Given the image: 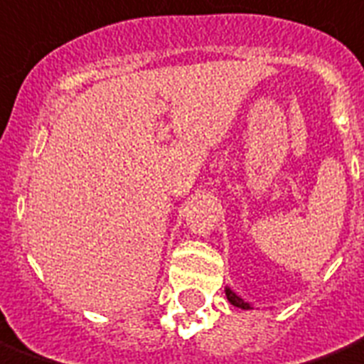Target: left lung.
Instances as JSON below:
<instances>
[{"label":"left lung","mask_w":364,"mask_h":364,"mask_svg":"<svg viewBox=\"0 0 364 364\" xmlns=\"http://www.w3.org/2000/svg\"><path fill=\"white\" fill-rule=\"evenodd\" d=\"M225 295H227V299H229V303H231V305L239 306V309H245V311H247V309H251V305H249V303H245L241 296L235 295V293L231 291V289H229V287L225 289Z\"/></svg>","instance_id":"left-lung-1"}]
</instances>
